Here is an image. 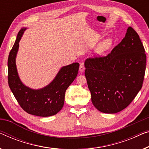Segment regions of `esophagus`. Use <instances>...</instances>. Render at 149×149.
<instances>
[{"instance_id":"obj_1","label":"esophagus","mask_w":149,"mask_h":149,"mask_svg":"<svg viewBox=\"0 0 149 149\" xmlns=\"http://www.w3.org/2000/svg\"><path fill=\"white\" fill-rule=\"evenodd\" d=\"M79 70L80 72H83L84 70H85V66H84V63L83 62H81V64H80V67H79Z\"/></svg>"}]
</instances>
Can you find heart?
<instances>
[{"label": "heart", "mask_w": 149, "mask_h": 149, "mask_svg": "<svg viewBox=\"0 0 149 149\" xmlns=\"http://www.w3.org/2000/svg\"><path fill=\"white\" fill-rule=\"evenodd\" d=\"M111 43L112 42L111 39L108 38V39H106V40H105L98 46L97 48V52L100 54L105 52V51H107V49L110 48Z\"/></svg>", "instance_id": "obj_1"}]
</instances>
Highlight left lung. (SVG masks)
I'll list each match as a JSON object with an SVG mask.
<instances>
[{"label": "left lung", "instance_id": "1", "mask_svg": "<svg viewBox=\"0 0 149 149\" xmlns=\"http://www.w3.org/2000/svg\"><path fill=\"white\" fill-rule=\"evenodd\" d=\"M139 36L129 27L122 42L105 56L89 58L85 71L93 104L115 113L130 105L143 87L146 56Z\"/></svg>", "mask_w": 149, "mask_h": 149}]
</instances>
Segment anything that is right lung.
<instances>
[{
	"label": "right lung",
	"instance_id": "right-lung-1",
	"mask_svg": "<svg viewBox=\"0 0 149 149\" xmlns=\"http://www.w3.org/2000/svg\"><path fill=\"white\" fill-rule=\"evenodd\" d=\"M25 29L23 27L19 31L8 55V85L19 105L27 113L41 117L54 116L63 107L65 92L77 76L79 64L74 62L62 67L54 79L42 89H32L23 85L17 73L15 58L19 42Z\"/></svg>",
	"mask_w": 149,
	"mask_h": 149
}]
</instances>
